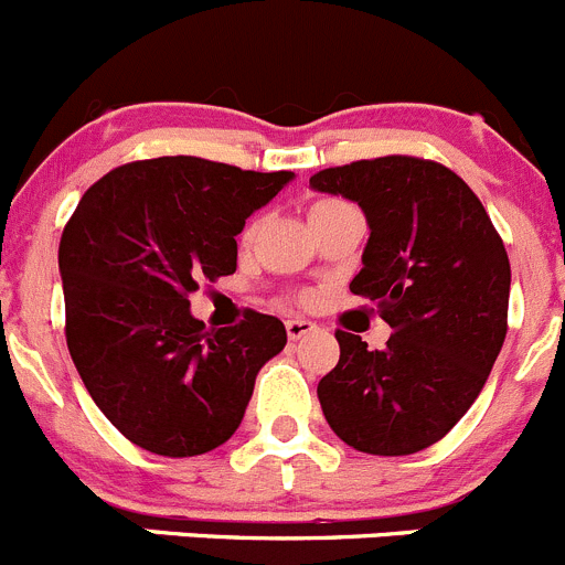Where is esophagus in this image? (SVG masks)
<instances>
[{
	"label": "esophagus",
	"mask_w": 565,
	"mask_h": 565,
	"mask_svg": "<svg viewBox=\"0 0 565 565\" xmlns=\"http://www.w3.org/2000/svg\"><path fill=\"white\" fill-rule=\"evenodd\" d=\"M312 331H318V326H315L312 320H307V318H289L287 320V337H289V340H300V337L312 334Z\"/></svg>",
	"instance_id": "1"
}]
</instances>
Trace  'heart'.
Instances as JSON below:
<instances>
[{"label":"heart","mask_w":565,"mask_h":565,"mask_svg":"<svg viewBox=\"0 0 565 565\" xmlns=\"http://www.w3.org/2000/svg\"><path fill=\"white\" fill-rule=\"evenodd\" d=\"M320 203H329V200H320Z\"/></svg>","instance_id":"b5f03b06"}]
</instances>
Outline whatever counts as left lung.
<instances>
[{"instance_id":"obj_1","label":"left lung","mask_w":565,"mask_h":565,"mask_svg":"<svg viewBox=\"0 0 565 565\" xmlns=\"http://www.w3.org/2000/svg\"><path fill=\"white\" fill-rule=\"evenodd\" d=\"M312 189L360 203L371 225L351 292L393 329L384 351L337 329L318 384L351 449L404 457L446 437L482 393L508 334L510 258L488 211L449 167L382 156L329 167Z\"/></svg>"}]
</instances>
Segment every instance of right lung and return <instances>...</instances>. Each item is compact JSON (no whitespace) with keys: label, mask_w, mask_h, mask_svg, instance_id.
<instances>
[{"label":"right lung","mask_w":565,"mask_h":565,"mask_svg":"<svg viewBox=\"0 0 565 565\" xmlns=\"http://www.w3.org/2000/svg\"><path fill=\"white\" fill-rule=\"evenodd\" d=\"M289 181L287 170L163 156L110 170L68 217L57 247L68 354L94 404L141 449L223 446L256 373L287 345L281 320L253 309L211 334L189 295L236 270V234Z\"/></svg>","instance_id":"right-lung-1"}]
</instances>
